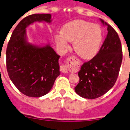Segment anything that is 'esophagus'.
I'll list each match as a JSON object with an SVG mask.
<instances>
[{
  "label": "esophagus",
  "mask_w": 130,
  "mask_h": 130,
  "mask_svg": "<svg viewBox=\"0 0 130 130\" xmlns=\"http://www.w3.org/2000/svg\"><path fill=\"white\" fill-rule=\"evenodd\" d=\"M60 71H61L62 72H63V73H68V66H66V65H62L61 66H60Z\"/></svg>",
  "instance_id": "34e87169"
}]
</instances>
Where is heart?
Masks as SVG:
<instances>
[{"label":"heart","instance_id":"heart-1","mask_svg":"<svg viewBox=\"0 0 130 130\" xmlns=\"http://www.w3.org/2000/svg\"><path fill=\"white\" fill-rule=\"evenodd\" d=\"M102 31L100 26L84 20H74L63 25L60 34L55 36V42L62 51L73 42V49L79 57L91 59L99 52L102 45Z\"/></svg>","mask_w":130,"mask_h":130}]
</instances>
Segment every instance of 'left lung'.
Returning a JSON list of instances; mask_svg holds the SVG:
<instances>
[{
	"mask_svg": "<svg viewBox=\"0 0 130 130\" xmlns=\"http://www.w3.org/2000/svg\"><path fill=\"white\" fill-rule=\"evenodd\" d=\"M108 32L99 52L81 66L78 72L79 82L75 91L81 97L95 99L105 94L114 86L122 61L119 35L114 28L100 19Z\"/></svg>",
	"mask_w": 130,
	"mask_h": 130,
	"instance_id": "8db88e82",
	"label": "left lung"
}]
</instances>
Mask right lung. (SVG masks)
<instances>
[{"instance_id": "1", "label": "right lung", "mask_w": 130, "mask_h": 130, "mask_svg": "<svg viewBox=\"0 0 130 130\" xmlns=\"http://www.w3.org/2000/svg\"><path fill=\"white\" fill-rule=\"evenodd\" d=\"M51 15H28L17 25L6 49V68L10 79L16 88L29 97L47 94L60 74V56L49 43L36 45L28 42L26 28L34 23H51Z\"/></svg>"}]
</instances>
